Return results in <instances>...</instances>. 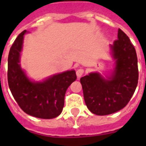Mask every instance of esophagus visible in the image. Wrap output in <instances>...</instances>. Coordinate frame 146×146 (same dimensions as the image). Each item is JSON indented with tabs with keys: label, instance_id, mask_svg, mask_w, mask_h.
Instances as JSON below:
<instances>
[{
	"label": "esophagus",
	"instance_id": "1",
	"mask_svg": "<svg viewBox=\"0 0 146 146\" xmlns=\"http://www.w3.org/2000/svg\"><path fill=\"white\" fill-rule=\"evenodd\" d=\"M76 76H78V77H80V76H82L83 74L84 73V70L83 68H79V69L76 70Z\"/></svg>",
	"mask_w": 146,
	"mask_h": 146
}]
</instances>
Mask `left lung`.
<instances>
[{
	"label": "left lung",
	"instance_id": "left-lung-1",
	"mask_svg": "<svg viewBox=\"0 0 146 146\" xmlns=\"http://www.w3.org/2000/svg\"><path fill=\"white\" fill-rule=\"evenodd\" d=\"M110 47L115 60L112 75L106 79L98 73H92L80 78L86 106L98 116L125 107L138 84V58L128 36L119 29L118 39Z\"/></svg>",
	"mask_w": 146,
	"mask_h": 146
}]
</instances>
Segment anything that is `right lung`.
<instances>
[{
    "label": "right lung",
    "instance_id": "right-lung-1",
    "mask_svg": "<svg viewBox=\"0 0 146 146\" xmlns=\"http://www.w3.org/2000/svg\"><path fill=\"white\" fill-rule=\"evenodd\" d=\"M24 30L17 36L10 48L8 58L9 88L19 107L30 116L52 119L60 115L69 86L75 81V70L66 71L49 77L41 82H33L20 66Z\"/></svg>",
    "mask_w": 146,
    "mask_h": 146
}]
</instances>
